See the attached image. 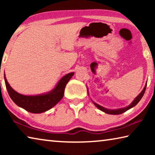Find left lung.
I'll return each instance as SVG.
<instances>
[{"label":"left lung","mask_w":155,"mask_h":155,"mask_svg":"<svg viewBox=\"0 0 155 155\" xmlns=\"http://www.w3.org/2000/svg\"><path fill=\"white\" fill-rule=\"evenodd\" d=\"M146 84L145 85V87H143V90L141 91V93L139 94V95L136 97V98L133 100V101L129 105L126 107H124V108H120V109H107V108H104V107H102L101 105H99L98 104H97L96 103H94V101L93 103L95 104V106L97 107V108L99 109L101 111H103L104 113H106V114H111V115H118V114H123V113L127 111V110L130 109L132 108V107H135L136 104H137L139 102H140V100L141 99V98H142L144 93H145V91H146ZM87 93H88V95H89V92H88V90H87Z\"/></svg>","instance_id":"8db88e82"}]
</instances>
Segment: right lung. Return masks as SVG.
<instances>
[{"mask_svg":"<svg viewBox=\"0 0 155 155\" xmlns=\"http://www.w3.org/2000/svg\"><path fill=\"white\" fill-rule=\"evenodd\" d=\"M70 72L64 76L51 91L35 96H26L18 93L13 89L5 75V82L10 98L18 107L33 114H41L52 108L64 97L65 87L74 75Z\"/></svg>","mask_w":155,"mask_h":155,"instance_id":"1","label":"right lung"}]
</instances>
